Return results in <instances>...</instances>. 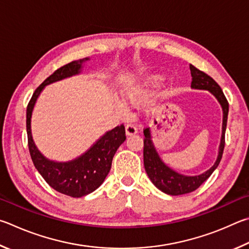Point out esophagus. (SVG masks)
Wrapping results in <instances>:
<instances>
[{
    "instance_id": "1",
    "label": "esophagus",
    "mask_w": 249,
    "mask_h": 249,
    "mask_svg": "<svg viewBox=\"0 0 249 249\" xmlns=\"http://www.w3.org/2000/svg\"><path fill=\"white\" fill-rule=\"evenodd\" d=\"M138 133V129L134 127L133 124H127L125 125V134L127 136H133V134Z\"/></svg>"
}]
</instances>
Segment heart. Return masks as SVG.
I'll return each instance as SVG.
<instances>
[{
  "mask_svg": "<svg viewBox=\"0 0 249 249\" xmlns=\"http://www.w3.org/2000/svg\"><path fill=\"white\" fill-rule=\"evenodd\" d=\"M151 81H152V83H153V84H159V83L163 81V77L159 76V75H155V76L152 77ZM124 102L127 103V104H137L139 102V96L136 95V94L127 93V94L124 95ZM117 110H118V112L121 113V115H124V113H125V108L120 104L117 105Z\"/></svg>",
  "mask_w": 249,
  "mask_h": 249,
  "instance_id": "b5f03b06",
  "label": "heart"
}]
</instances>
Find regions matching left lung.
Instances as JSON below:
<instances>
[{"mask_svg": "<svg viewBox=\"0 0 249 249\" xmlns=\"http://www.w3.org/2000/svg\"><path fill=\"white\" fill-rule=\"evenodd\" d=\"M190 72L193 82H191V89H203L209 90L214 96L217 102L220 103L222 110H223V124H222V136L221 142L219 146V153L215 163L213 166L208 169L200 175L188 176L182 175V174L174 171L173 168L167 166L156 151V147L152 140V134L150 128L144 129V149H143V160H144V168L147 176L153 182V185L159 188L160 191L172 195V196H179L193 193L196 189H198L204 181H206L211 174L215 171V168L219 166L221 162L222 155H223V150L225 145V130H226V122H228L229 115V103L226 100L225 96L222 91L219 84L213 80L211 76H209L202 71H200L194 65L190 64Z\"/></svg>", "mask_w": 249, "mask_h": 249, "instance_id": "8db88e82", "label": "left lung"}]
</instances>
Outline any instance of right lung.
<instances>
[{
	"label": "right lung",
	"mask_w": 249,
	"mask_h": 249,
	"mask_svg": "<svg viewBox=\"0 0 249 249\" xmlns=\"http://www.w3.org/2000/svg\"><path fill=\"white\" fill-rule=\"evenodd\" d=\"M89 58L72 61L54 71L35 90L27 106L26 128H27L28 147L33 163L48 185L60 194L73 198H81L93 193L103 184L111 168L113 155L125 140L124 124L118 125L100 137L85 153L69 162H55L43 156L38 150L32 134V115L42 89L51 83L77 75L82 72L83 63Z\"/></svg>",
	"instance_id": "right-lung-1"
}]
</instances>
